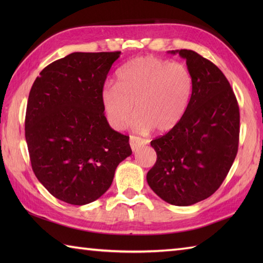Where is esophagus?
<instances>
[{"label":"esophagus","mask_w":263,"mask_h":263,"mask_svg":"<svg viewBox=\"0 0 263 263\" xmlns=\"http://www.w3.org/2000/svg\"><path fill=\"white\" fill-rule=\"evenodd\" d=\"M148 142L149 141L147 140V139H142V138L135 137V136L130 137V146H131V149L133 150V152H136V150H138L142 146H146Z\"/></svg>","instance_id":"esophagus-1"}]
</instances>
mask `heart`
<instances>
[{
	"label": "heart",
	"mask_w": 263,
	"mask_h": 263,
	"mask_svg": "<svg viewBox=\"0 0 263 263\" xmlns=\"http://www.w3.org/2000/svg\"><path fill=\"white\" fill-rule=\"evenodd\" d=\"M193 92V78L186 65L156 57L130 61L117 73V83H106L100 103L108 124L123 130L136 110L133 127L165 133L185 115Z\"/></svg>",
	"instance_id": "obj_1"
}]
</instances>
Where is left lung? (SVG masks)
Segmentation results:
<instances>
[{"label": "left lung", "instance_id": "left-lung-1", "mask_svg": "<svg viewBox=\"0 0 263 263\" xmlns=\"http://www.w3.org/2000/svg\"><path fill=\"white\" fill-rule=\"evenodd\" d=\"M168 53L186 61L193 92L182 121L150 142L157 160L147 182L167 203L185 206L209 198L224 182L237 154L239 109L214 63L190 49Z\"/></svg>", "mask_w": 263, "mask_h": 263}]
</instances>
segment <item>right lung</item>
I'll return each instance as SVG.
<instances>
[{"instance_id":"obj_1","label":"right lung","mask_w":263,"mask_h":263,"mask_svg":"<svg viewBox=\"0 0 263 263\" xmlns=\"http://www.w3.org/2000/svg\"><path fill=\"white\" fill-rule=\"evenodd\" d=\"M121 52L69 54L47 65L29 92L26 141L32 171L53 197L74 205L107 191L131 156L128 137L104 115L100 90Z\"/></svg>"}]
</instances>
